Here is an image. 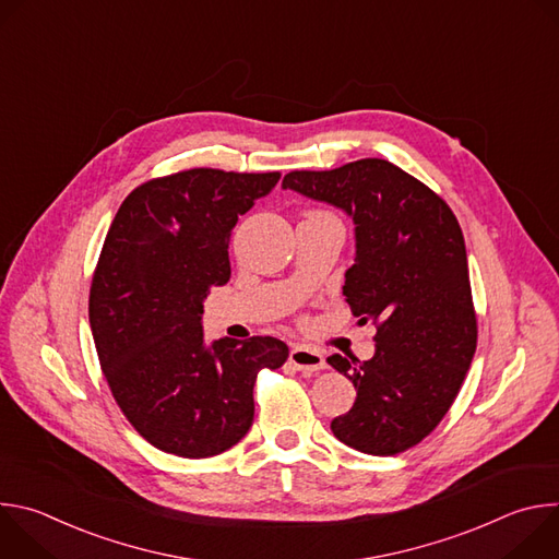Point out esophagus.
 Returning a JSON list of instances; mask_svg holds the SVG:
<instances>
[{"instance_id":"esophagus-1","label":"esophagus","mask_w":559,"mask_h":559,"mask_svg":"<svg viewBox=\"0 0 559 559\" xmlns=\"http://www.w3.org/2000/svg\"><path fill=\"white\" fill-rule=\"evenodd\" d=\"M289 362L302 371V373H316L325 369V356L318 352V349H311V347H305V345H296L292 347L289 352Z\"/></svg>"}]
</instances>
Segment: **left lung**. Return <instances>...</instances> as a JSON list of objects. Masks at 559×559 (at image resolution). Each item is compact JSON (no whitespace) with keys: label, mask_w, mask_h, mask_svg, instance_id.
Wrapping results in <instances>:
<instances>
[{"label":"left lung","mask_w":559,"mask_h":559,"mask_svg":"<svg viewBox=\"0 0 559 559\" xmlns=\"http://www.w3.org/2000/svg\"><path fill=\"white\" fill-rule=\"evenodd\" d=\"M283 188L345 210L356 225L343 294L360 325H376V354L328 358L356 386L332 431L369 455L403 453L447 416L477 345L460 223L444 199L384 158L294 170Z\"/></svg>","instance_id":"1"}]
</instances>
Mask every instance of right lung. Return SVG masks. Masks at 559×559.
Instances as JSON below:
<instances>
[{
    "label": "right lung",
    "instance_id": "right-lung-1",
    "mask_svg": "<svg viewBox=\"0 0 559 559\" xmlns=\"http://www.w3.org/2000/svg\"><path fill=\"white\" fill-rule=\"evenodd\" d=\"M281 173L192 168L134 188L93 274L88 316L102 371L152 447L212 457L246 438L261 369L289 349L272 336L203 343L210 287L229 281V236Z\"/></svg>",
    "mask_w": 559,
    "mask_h": 559
}]
</instances>
